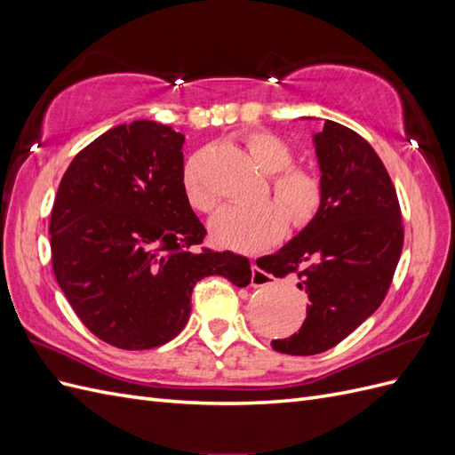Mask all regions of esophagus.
<instances>
[{
	"mask_svg": "<svg viewBox=\"0 0 455 455\" xmlns=\"http://www.w3.org/2000/svg\"><path fill=\"white\" fill-rule=\"evenodd\" d=\"M273 275H269V273H266V271H261L256 264L252 266V279H251V284L254 286V288H259V286H269V284H273Z\"/></svg>",
	"mask_w": 455,
	"mask_h": 455,
	"instance_id": "1",
	"label": "esophagus"
}]
</instances>
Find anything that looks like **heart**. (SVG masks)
I'll use <instances>...</instances> for the list:
<instances>
[{
  "mask_svg": "<svg viewBox=\"0 0 455 455\" xmlns=\"http://www.w3.org/2000/svg\"><path fill=\"white\" fill-rule=\"evenodd\" d=\"M244 148L258 169L269 176L275 201L224 206L211 222V235L233 251H258L277 241L286 228H306L323 204V184L315 172L296 167L294 151L277 134L256 131L244 136ZM182 191L194 211L211 212L216 196L206 182L203 154L191 156L182 169Z\"/></svg>",
  "mask_w": 455,
  "mask_h": 455,
  "instance_id": "b5f03b06",
  "label": "heart"
}]
</instances>
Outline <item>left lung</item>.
<instances>
[{"mask_svg":"<svg viewBox=\"0 0 455 455\" xmlns=\"http://www.w3.org/2000/svg\"><path fill=\"white\" fill-rule=\"evenodd\" d=\"M313 140L321 209L279 252L256 261L277 279L296 275L311 301L298 334L271 341L286 355L328 351L361 326L387 294L404 243L401 204L374 148L330 119Z\"/></svg>","mask_w":455,"mask_h":455,"instance_id":"obj_1","label":"left lung"}]
</instances>
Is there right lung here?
Wrapping results in <instances>:
<instances>
[{
	"label": "right lung",
	"mask_w": 455,
	"mask_h": 455,
	"mask_svg": "<svg viewBox=\"0 0 455 455\" xmlns=\"http://www.w3.org/2000/svg\"><path fill=\"white\" fill-rule=\"evenodd\" d=\"M184 134L132 121L100 134L64 172L51 212L52 271L76 315L109 346L142 351L182 332L194 286L252 279L249 258L201 249L182 191Z\"/></svg>",
	"instance_id": "add662e5"
}]
</instances>
